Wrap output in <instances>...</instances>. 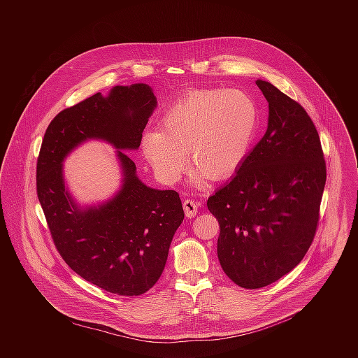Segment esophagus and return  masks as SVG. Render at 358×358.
I'll return each instance as SVG.
<instances>
[{
    "mask_svg": "<svg viewBox=\"0 0 358 358\" xmlns=\"http://www.w3.org/2000/svg\"><path fill=\"white\" fill-rule=\"evenodd\" d=\"M183 209H185V213L187 217H194L197 210H199V204L193 200H185L183 201Z\"/></svg>",
    "mask_w": 358,
    "mask_h": 358,
    "instance_id": "1",
    "label": "esophagus"
}]
</instances>
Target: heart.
<instances>
[{
  "mask_svg": "<svg viewBox=\"0 0 358 358\" xmlns=\"http://www.w3.org/2000/svg\"><path fill=\"white\" fill-rule=\"evenodd\" d=\"M259 114L250 95L237 90L192 91L169 107L159 131L145 132L142 152L157 176L176 183L189 162L194 180H219L233 173L255 136Z\"/></svg>",
  "mask_w": 358,
  "mask_h": 358,
  "instance_id": "obj_1",
  "label": "heart"
}]
</instances>
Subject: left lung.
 <instances>
[{"instance_id":"obj_1","label":"left lung","mask_w":358,"mask_h":358,"mask_svg":"<svg viewBox=\"0 0 358 358\" xmlns=\"http://www.w3.org/2000/svg\"><path fill=\"white\" fill-rule=\"evenodd\" d=\"M264 136L236 175L206 201L217 219V257L237 285L266 287L295 268L310 248L327 180L318 132L306 110L273 84Z\"/></svg>"}]
</instances>
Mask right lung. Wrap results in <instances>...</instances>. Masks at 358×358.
Instances as JSON below:
<instances>
[{
    "instance_id": "right-lung-1",
    "label": "right lung",
    "mask_w": 358,
    "mask_h": 358,
    "mask_svg": "<svg viewBox=\"0 0 358 358\" xmlns=\"http://www.w3.org/2000/svg\"><path fill=\"white\" fill-rule=\"evenodd\" d=\"M157 107L148 84L114 87L60 111L48 125L37 159V196L63 260L107 292L138 296L161 277L185 212L175 190L148 187L125 150H136ZM99 138L117 149L123 185L106 203L80 207L64 185L62 161Z\"/></svg>"
}]
</instances>
